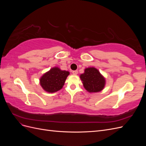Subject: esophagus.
<instances>
[{"label":"esophagus","mask_w":146,"mask_h":146,"mask_svg":"<svg viewBox=\"0 0 146 146\" xmlns=\"http://www.w3.org/2000/svg\"><path fill=\"white\" fill-rule=\"evenodd\" d=\"M72 74H73L74 75H77V74H78V71H77V70H73V71H72Z\"/></svg>","instance_id":"34e87169"}]
</instances>
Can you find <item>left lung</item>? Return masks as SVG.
<instances>
[{
    "label": "left lung",
    "mask_w": 146,
    "mask_h": 146,
    "mask_svg": "<svg viewBox=\"0 0 146 146\" xmlns=\"http://www.w3.org/2000/svg\"><path fill=\"white\" fill-rule=\"evenodd\" d=\"M84 88L90 92H98L104 89L105 79L95 68H88L80 76Z\"/></svg>",
    "instance_id": "left-lung-1"
}]
</instances>
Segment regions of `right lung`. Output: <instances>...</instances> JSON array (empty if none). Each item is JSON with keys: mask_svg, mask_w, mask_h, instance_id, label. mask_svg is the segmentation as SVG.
I'll use <instances>...</instances> for the list:
<instances>
[{"mask_svg": "<svg viewBox=\"0 0 146 146\" xmlns=\"http://www.w3.org/2000/svg\"><path fill=\"white\" fill-rule=\"evenodd\" d=\"M69 75L68 71L62 70L57 67L53 68L41 77L40 85L48 92H56L63 88Z\"/></svg>", "mask_w": 146, "mask_h": 146, "instance_id": "add662e5", "label": "right lung"}]
</instances>
